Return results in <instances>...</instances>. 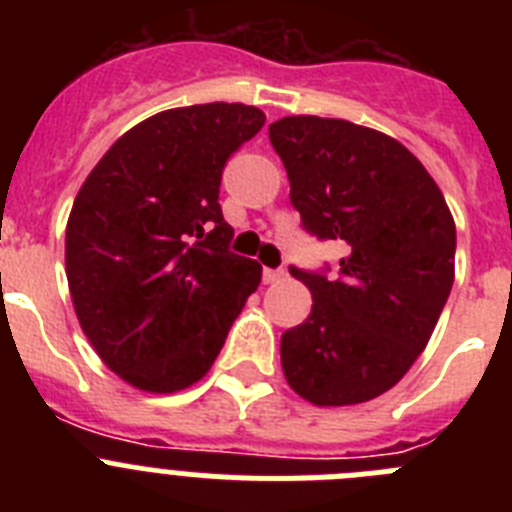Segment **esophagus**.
Returning a JSON list of instances; mask_svg holds the SVG:
<instances>
[{"mask_svg":"<svg viewBox=\"0 0 512 512\" xmlns=\"http://www.w3.org/2000/svg\"><path fill=\"white\" fill-rule=\"evenodd\" d=\"M284 279V269H264V284H277Z\"/></svg>","mask_w":512,"mask_h":512,"instance_id":"obj_1","label":"esophagus"}]
</instances>
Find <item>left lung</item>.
Wrapping results in <instances>:
<instances>
[{
    "label": "left lung",
    "instance_id": "left-lung-1",
    "mask_svg": "<svg viewBox=\"0 0 512 512\" xmlns=\"http://www.w3.org/2000/svg\"><path fill=\"white\" fill-rule=\"evenodd\" d=\"M269 138L305 230L343 248L336 279L289 269L312 310L282 336L284 379L318 408L369 402L428 346L454 284V217L425 166L379 130L292 115Z\"/></svg>",
    "mask_w": 512,
    "mask_h": 512
}]
</instances>
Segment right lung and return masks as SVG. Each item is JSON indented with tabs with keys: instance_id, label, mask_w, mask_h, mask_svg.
<instances>
[{
	"instance_id": "add662e5",
	"label": "right lung",
	"mask_w": 512,
	"mask_h": 512,
	"mask_svg": "<svg viewBox=\"0 0 512 512\" xmlns=\"http://www.w3.org/2000/svg\"><path fill=\"white\" fill-rule=\"evenodd\" d=\"M259 107H174L112 143L66 223V279L84 336L130 387L171 395L215 364L261 282L228 251L223 166L264 128Z\"/></svg>"
}]
</instances>
